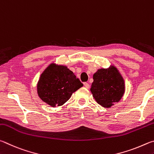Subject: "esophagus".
<instances>
[{
    "label": "esophagus",
    "mask_w": 154,
    "mask_h": 154,
    "mask_svg": "<svg viewBox=\"0 0 154 154\" xmlns=\"http://www.w3.org/2000/svg\"><path fill=\"white\" fill-rule=\"evenodd\" d=\"M84 86H85V87L86 88H87V89H88V88H90V85H89V84H88V83L85 82V83H84Z\"/></svg>",
    "instance_id": "34e87169"
}]
</instances>
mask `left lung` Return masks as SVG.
Segmentation results:
<instances>
[{
    "mask_svg": "<svg viewBox=\"0 0 154 154\" xmlns=\"http://www.w3.org/2000/svg\"><path fill=\"white\" fill-rule=\"evenodd\" d=\"M91 93L100 106L106 108L118 103L125 92V83L123 77L114 66L108 68L99 69L93 75Z\"/></svg>",
    "mask_w": 154,
    "mask_h": 154,
    "instance_id": "obj_1",
    "label": "left lung"
}]
</instances>
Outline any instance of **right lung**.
Listing matches in <instances>:
<instances>
[{
	"mask_svg": "<svg viewBox=\"0 0 154 154\" xmlns=\"http://www.w3.org/2000/svg\"><path fill=\"white\" fill-rule=\"evenodd\" d=\"M82 86L67 66L52 63L40 75L37 93L40 99L50 106H61Z\"/></svg>",
	"mask_w": 154,
	"mask_h": 154,
	"instance_id": "right-lung-1",
	"label": "right lung"
}]
</instances>
